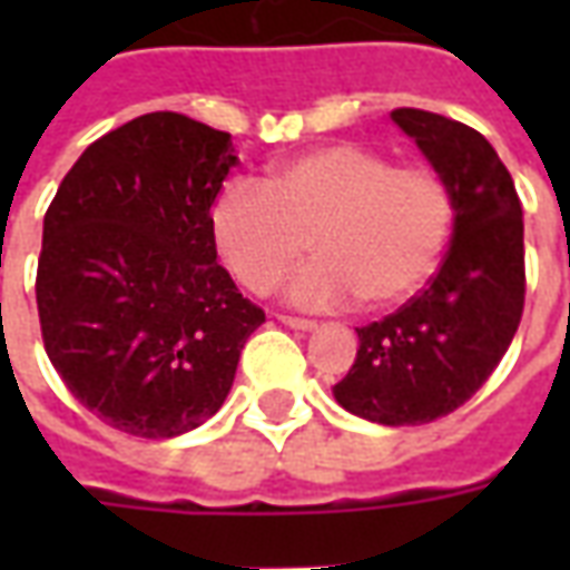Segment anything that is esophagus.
Here are the masks:
<instances>
[{"instance_id":"esophagus-1","label":"esophagus","mask_w":570,"mask_h":570,"mask_svg":"<svg viewBox=\"0 0 570 570\" xmlns=\"http://www.w3.org/2000/svg\"><path fill=\"white\" fill-rule=\"evenodd\" d=\"M277 321L284 323V326H293V330H302V333H311L317 323L308 321V317H293V314H277Z\"/></svg>"}]
</instances>
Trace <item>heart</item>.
<instances>
[{"label": "heart", "mask_w": 570, "mask_h": 570, "mask_svg": "<svg viewBox=\"0 0 570 570\" xmlns=\"http://www.w3.org/2000/svg\"><path fill=\"white\" fill-rule=\"evenodd\" d=\"M454 195L428 164H391L379 149L333 142L272 164L253 186L225 183L210 207V235L225 268L268 293L296 259L286 296L326 308L351 296L366 308L409 298L436 272L452 237Z\"/></svg>", "instance_id": "1"}]
</instances>
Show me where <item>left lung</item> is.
Masks as SVG:
<instances>
[{
    "mask_svg": "<svg viewBox=\"0 0 570 570\" xmlns=\"http://www.w3.org/2000/svg\"><path fill=\"white\" fill-rule=\"evenodd\" d=\"M391 118L452 188V247L419 296L360 326L333 394L360 419L403 428L464 406L498 370L525 308V228L513 176L479 130L409 106Z\"/></svg>",
    "mask_w": 570,
    "mask_h": 570,
    "instance_id": "obj_1",
    "label": "left lung"
}]
</instances>
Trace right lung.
Wrapping results in <instances>:
<instances>
[{
	"label": "right lung",
	"mask_w": 570,
	"mask_h": 570,
	"mask_svg": "<svg viewBox=\"0 0 570 570\" xmlns=\"http://www.w3.org/2000/svg\"><path fill=\"white\" fill-rule=\"evenodd\" d=\"M232 134L149 112L91 142L45 213L36 305L57 375L109 428L170 440L219 412L265 311L216 265Z\"/></svg>",
	"instance_id": "add662e5"
}]
</instances>
